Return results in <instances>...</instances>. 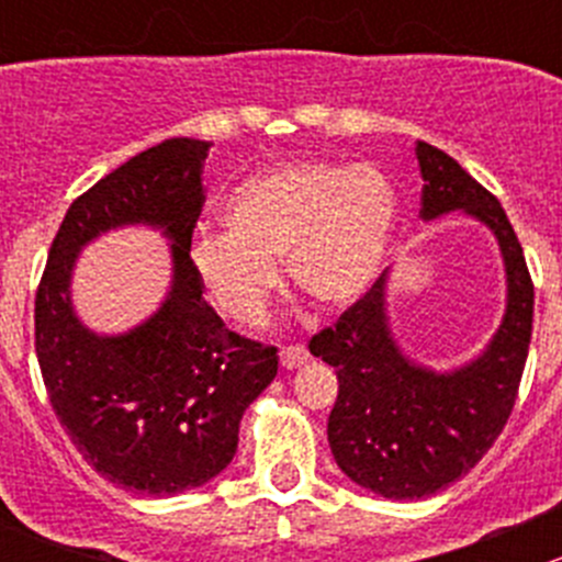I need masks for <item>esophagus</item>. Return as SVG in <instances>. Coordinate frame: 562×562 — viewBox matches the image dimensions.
Listing matches in <instances>:
<instances>
[{
  "label": "esophagus",
  "mask_w": 562,
  "mask_h": 562,
  "mask_svg": "<svg viewBox=\"0 0 562 562\" xmlns=\"http://www.w3.org/2000/svg\"><path fill=\"white\" fill-rule=\"evenodd\" d=\"M304 361H307V350L302 345H285V348H280V364L285 370H296Z\"/></svg>",
  "instance_id": "esophagus-1"
}]
</instances>
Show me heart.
<instances>
[{
    "label": "heart",
    "instance_id": "heart-1",
    "mask_svg": "<svg viewBox=\"0 0 562 562\" xmlns=\"http://www.w3.org/2000/svg\"><path fill=\"white\" fill-rule=\"evenodd\" d=\"M225 231L192 239L190 266L220 315L258 326L280 288L321 307H342L370 291L396 228V192L372 166L296 162L241 181L223 209Z\"/></svg>",
    "mask_w": 562,
    "mask_h": 562
}]
</instances>
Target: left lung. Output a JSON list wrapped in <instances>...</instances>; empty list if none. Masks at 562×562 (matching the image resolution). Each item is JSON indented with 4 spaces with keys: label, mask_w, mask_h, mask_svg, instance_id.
<instances>
[{
    "label": "left lung",
    "mask_w": 562,
    "mask_h": 562,
    "mask_svg": "<svg viewBox=\"0 0 562 562\" xmlns=\"http://www.w3.org/2000/svg\"><path fill=\"white\" fill-rule=\"evenodd\" d=\"M422 217L464 212L501 245L508 304L490 348L454 372H432L402 356L389 331L386 274L334 326L310 339V353L337 370L328 446L342 473L375 495L422 501L470 473L492 449L517 402L532 334V280L501 201L462 166L424 140Z\"/></svg>",
    "instance_id": "1"
}]
</instances>
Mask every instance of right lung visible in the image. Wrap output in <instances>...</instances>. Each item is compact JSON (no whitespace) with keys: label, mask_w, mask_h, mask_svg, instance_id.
I'll return each instance as SVG.
<instances>
[{"label":"right lung","mask_w":562,"mask_h":562,"mask_svg":"<svg viewBox=\"0 0 562 562\" xmlns=\"http://www.w3.org/2000/svg\"><path fill=\"white\" fill-rule=\"evenodd\" d=\"M209 146L168 138L78 195L35 296V350L56 418L98 473L144 495H179L228 468L241 416L277 375V348L225 328L190 266ZM135 222L175 241L172 291L133 333L98 338L71 313V266L87 240Z\"/></svg>","instance_id":"right-lung-1"}]
</instances>
